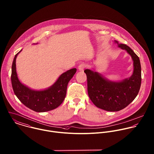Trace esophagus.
<instances>
[{"mask_svg":"<svg viewBox=\"0 0 154 154\" xmlns=\"http://www.w3.org/2000/svg\"><path fill=\"white\" fill-rule=\"evenodd\" d=\"M86 67V64H85V63H81V64H80V65L79 66V69L80 70V71H83L84 70V69Z\"/></svg>","mask_w":154,"mask_h":154,"instance_id":"obj_1","label":"esophagus"}]
</instances>
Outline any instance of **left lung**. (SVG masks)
<instances>
[{"label": "left lung", "instance_id": "1", "mask_svg": "<svg viewBox=\"0 0 154 154\" xmlns=\"http://www.w3.org/2000/svg\"><path fill=\"white\" fill-rule=\"evenodd\" d=\"M118 43L117 41H115ZM118 46L125 50L133 61L131 76L121 82H111L100 74L86 69L88 92L94 105L107 111H119L128 106L137 96L141 85V65L139 57L133 51L124 44Z\"/></svg>", "mask_w": 154, "mask_h": 154}]
</instances>
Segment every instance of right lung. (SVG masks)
I'll list each match as a JSON object with an SVG mask.
<instances>
[{"mask_svg":"<svg viewBox=\"0 0 154 154\" xmlns=\"http://www.w3.org/2000/svg\"><path fill=\"white\" fill-rule=\"evenodd\" d=\"M21 50L14 57L12 65L11 83L14 93L18 99L27 107L38 112L54 109L63 101L68 83L76 72V68H72L63 72L50 88L43 91H34L22 84L16 71V58Z\"/></svg>","mask_w":154,"mask_h":154,"instance_id":"right-lung-1","label":"right lung"}]
</instances>
